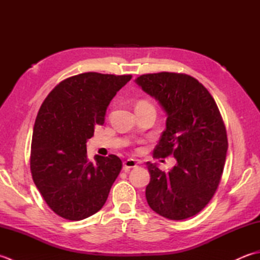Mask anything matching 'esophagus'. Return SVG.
<instances>
[{
	"label": "esophagus",
	"instance_id": "1",
	"mask_svg": "<svg viewBox=\"0 0 260 260\" xmlns=\"http://www.w3.org/2000/svg\"><path fill=\"white\" fill-rule=\"evenodd\" d=\"M137 163L135 159H133V158H129V159H127V161H125L124 163H123V170L125 171V172H128V171L131 170V169H133V168H136L137 167Z\"/></svg>",
	"mask_w": 260,
	"mask_h": 260
}]
</instances>
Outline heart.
I'll list each match as a JSON object with an SVG mask.
<instances>
[{"instance_id": "1", "label": "heart", "mask_w": 260, "mask_h": 260, "mask_svg": "<svg viewBox=\"0 0 260 260\" xmlns=\"http://www.w3.org/2000/svg\"><path fill=\"white\" fill-rule=\"evenodd\" d=\"M137 106H151V105L148 104V103H146V102H144V101H142V102H140L139 104H137Z\"/></svg>"}]
</instances>
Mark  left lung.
Masks as SVG:
<instances>
[{"label": "left lung", "mask_w": 260, "mask_h": 260, "mask_svg": "<svg viewBox=\"0 0 260 260\" xmlns=\"http://www.w3.org/2000/svg\"><path fill=\"white\" fill-rule=\"evenodd\" d=\"M135 82L168 116L154 156L173 155L176 161L169 172L146 163L148 206L170 220L193 217L217 191L227 155V133L217 104L206 87L187 75L148 74Z\"/></svg>", "instance_id": "left-lung-1"}]
</instances>
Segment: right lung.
I'll use <instances>...</instances> for the list:
<instances>
[{
  "label": "right lung",
  "instance_id": "obj_1",
  "mask_svg": "<svg viewBox=\"0 0 260 260\" xmlns=\"http://www.w3.org/2000/svg\"><path fill=\"white\" fill-rule=\"evenodd\" d=\"M132 79L86 73L60 82L42 103L33 127L30 168L38 190L53 212L73 221L95 214L106 202L120 170L110 154L87 158V141L103 125L109 103Z\"/></svg>",
  "mask_w": 260,
  "mask_h": 260
}]
</instances>
